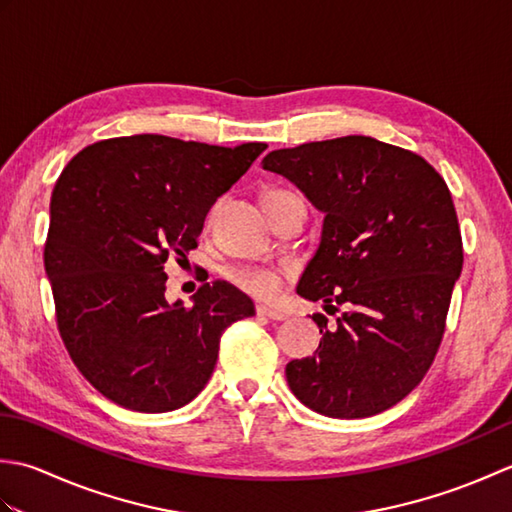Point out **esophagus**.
Instances as JSON below:
<instances>
[{
    "label": "esophagus",
    "mask_w": 512,
    "mask_h": 512,
    "mask_svg": "<svg viewBox=\"0 0 512 512\" xmlns=\"http://www.w3.org/2000/svg\"><path fill=\"white\" fill-rule=\"evenodd\" d=\"M257 314H259V317H266V319H273V321H284L286 319L284 312L270 308V306H257Z\"/></svg>",
    "instance_id": "obj_1"
}]
</instances>
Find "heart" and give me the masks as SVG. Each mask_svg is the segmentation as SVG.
Wrapping results in <instances>:
<instances>
[{
    "label": "heart",
    "instance_id": "heart-1",
    "mask_svg": "<svg viewBox=\"0 0 512 512\" xmlns=\"http://www.w3.org/2000/svg\"><path fill=\"white\" fill-rule=\"evenodd\" d=\"M284 195H288V191H270V193H266L264 204L266 206L273 204V202L284 198ZM231 279L244 292H248V295H255L262 299L277 295L279 284H281L279 275L270 268H237L231 273Z\"/></svg>",
    "mask_w": 512,
    "mask_h": 512
}]
</instances>
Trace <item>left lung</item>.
I'll return each instance as SVG.
<instances>
[{"mask_svg": "<svg viewBox=\"0 0 512 512\" xmlns=\"http://www.w3.org/2000/svg\"><path fill=\"white\" fill-rule=\"evenodd\" d=\"M323 213L321 242L297 295L345 306L314 356L286 365L288 387L328 418L394 407L427 374L462 273V237L447 182L413 151L343 136L262 160Z\"/></svg>", "mask_w": 512, "mask_h": 512, "instance_id": "left-lung-1", "label": "left lung"}]
</instances>
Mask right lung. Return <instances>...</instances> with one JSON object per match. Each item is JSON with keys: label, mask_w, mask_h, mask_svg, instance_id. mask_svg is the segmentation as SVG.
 I'll return each mask as SVG.
<instances>
[{"label": "right lung", "mask_w": 512, "mask_h": 512, "mask_svg": "<svg viewBox=\"0 0 512 512\" xmlns=\"http://www.w3.org/2000/svg\"><path fill=\"white\" fill-rule=\"evenodd\" d=\"M264 143L215 147L160 134L101 140L54 184L43 264L61 339L79 372L116 405L180 409L209 383L228 325L255 306L226 281L193 306L165 299V262L198 246L206 213Z\"/></svg>", "instance_id": "1"}]
</instances>
